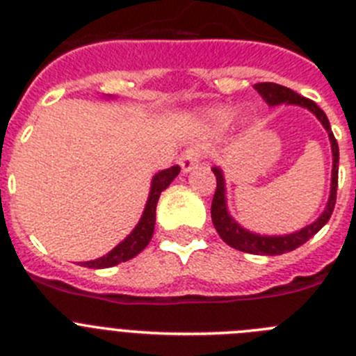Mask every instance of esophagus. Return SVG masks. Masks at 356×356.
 I'll return each instance as SVG.
<instances>
[{
	"instance_id": "1",
	"label": "esophagus",
	"mask_w": 356,
	"mask_h": 356,
	"mask_svg": "<svg viewBox=\"0 0 356 356\" xmlns=\"http://www.w3.org/2000/svg\"><path fill=\"white\" fill-rule=\"evenodd\" d=\"M198 161H200V152L197 149H186L181 154V158H179V165H181V170L184 174L193 170L195 166L198 165Z\"/></svg>"
}]
</instances>
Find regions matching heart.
<instances>
[{
    "label": "heart",
    "instance_id": "heart-1",
    "mask_svg": "<svg viewBox=\"0 0 356 356\" xmlns=\"http://www.w3.org/2000/svg\"><path fill=\"white\" fill-rule=\"evenodd\" d=\"M207 118H209V122L213 124L214 127H225L230 120V111L223 110V108H220V110H213L209 111Z\"/></svg>",
    "mask_w": 356,
    "mask_h": 356
}]
</instances>
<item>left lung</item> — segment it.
<instances>
[{
	"mask_svg": "<svg viewBox=\"0 0 356 356\" xmlns=\"http://www.w3.org/2000/svg\"><path fill=\"white\" fill-rule=\"evenodd\" d=\"M255 90L262 95L270 106H277V104H298L307 110L312 111L316 117L319 118V122L326 129L330 136V143H332V154H334V168H332V188H330V198L326 204L325 211L321 216L314 223L307 225L305 229L296 230L293 234H286V236H261V234H254L250 230L243 229L236 220L227 211V200H225V179H223L222 170L214 166L213 174L216 177V191H214L213 204H211V218H213V225L216 232L220 234V238L232 248L239 250V252H246V254L255 255H280L296 250L298 246H302L303 243L309 241L314 234H318L326 222L330 220L332 213H334L335 200H337V179H339V145L335 140L332 127H330L328 118H326L325 111L310 99L303 97V95L296 94L287 86L277 85V83H257L254 86Z\"/></svg>",
	"mask_w": 356,
	"mask_h": 356,
	"instance_id": "left-lung-1",
	"label": "left lung"
}]
</instances>
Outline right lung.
I'll list each match as a JSON object with an SVG mask.
<instances>
[{"label": "right lung", "mask_w": 356, "mask_h": 356, "mask_svg": "<svg viewBox=\"0 0 356 356\" xmlns=\"http://www.w3.org/2000/svg\"><path fill=\"white\" fill-rule=\"evenodd\" d=\"M181 172V166H170L166 170L158 172L152 179V186H150L149 200H147V206L143 209L142 218H140L138 225L134 227L133 232L124 239L122 243H118L110 254H106L104 257H99L95 261L81 262V266L85 268H95V270H101V268H111V266H117L120 262H126L129 259H133L134 255H138L147 245H149L152 234H154V223H156V206H158L159 195L163 190H166L170 182Z\"/></svg>", "instance_id": "add662e5"}]
</instances>
